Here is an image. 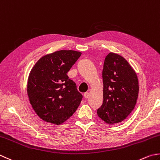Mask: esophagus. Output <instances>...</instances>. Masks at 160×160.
Segmentation results:
<instances>
[{"mask_svg": "<svg viewBox=\"0 0 160 160\" xmlns=\"http://www.w3.org/2000/svg\"><path fill=\"white\" fill-rule=\"evenodd\" d=\"M84 98H88V97H89V93L88 92H85L84 93Z\"/></svg>", "mask_w": 160, "mask_h": 160, "instance_id": "34e87169", "label": "esophagus"}]
</instances>
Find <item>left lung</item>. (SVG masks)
<instances>
[{
	"label": "left lung",
	"mask_w": 160,
	"mask_h": 160,
	"mask_svg": "<svg viewBox=\"0 0 160 160\" xmlns=\"http://www.w3.org/2000/svg\"><path fill=\"white\" fill-rule=\"evenodd\" d=\"M103 101L97 114L109 124L119 123L135 107L139 82L135 71L121 55L109 52L102 70Z\"/></svg>",
	"instance_id": "left-lung-1"
}]
</instances>
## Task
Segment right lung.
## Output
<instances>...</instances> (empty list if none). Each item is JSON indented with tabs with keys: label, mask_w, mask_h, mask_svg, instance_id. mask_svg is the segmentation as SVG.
<instances>
[{
	"label": "right lung",
	"mask_w": 160,
	"mask_h": 160,
	"mask_svg": "<svg viewBox=\"0 0 160 160\" xmlns=\"http://www.w3.org/2000/svg\"><path fill=\"white\" fill-rule=\"evenodd\" d=\"M81 54L75 51H56L40 58L31 70L28 98L42 120L55 125L63 123L80 105L82 95L67 73Z\"/></svg>",
	"instance_id": "1"
}]
</instances>
